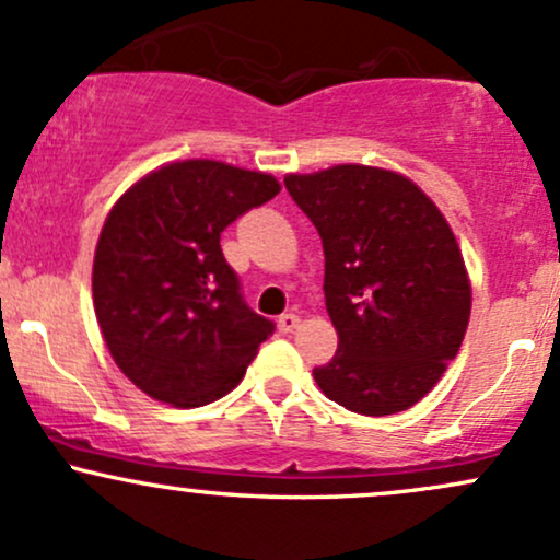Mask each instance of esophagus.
I'll return each mask as SVG.
<instances>
[{
    "label": "esophagus",
    "instance_id": "1",
    "mask_svg": "<svg viewBox=\"0 0 560 560\" xmlns=\"http://www.w3.org/2000/svg\"><path fill=\"white\" fill-rule=\"evenodd\" d=\"M300 326V316L298 313H284V316L279 318V331L281 334H289V331H294Z\"/></svg>",
    "mask_w": 560,
    "mask_h": 560
}]
</instances>
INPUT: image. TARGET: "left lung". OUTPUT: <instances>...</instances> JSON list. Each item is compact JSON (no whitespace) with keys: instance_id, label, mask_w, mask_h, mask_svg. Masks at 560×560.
Listing matches in <instances>:
<instances>
[{"instance_id":"8db88e82","label":"left lung","mask_w":560,"mask_h":560,"mask_svg":"<svg viewBox=\"0 0 560 560\" xmlns=\"http://www.w3.org/2000/svg\"><path fill=\"white\" fill-rule=\"evenodd\" d=\"M324 242L326 311L337 355L320 392L361 416L408 410L458 355L471 284L440 208L410 178L371 165L284 178Z\"/></svg>"}]
</instances>
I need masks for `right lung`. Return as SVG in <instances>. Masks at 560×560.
Returning a JSON list of instances; mask_svg holds the SVG:
<instances>
[{
	"label": "right lung",
	"mask_w": 560,
	"mask_h": 560,
	"mask_svg": "<svg viewBox=\"0 0 560 560\" xmlns=\"http://www.w3.org/2000/svg\"><path fill=\"white\" fill-rule=\"evenodd\" d=\"M268 173L184 160L115 202L94 253V311L118 369L176 408L229 395L273 324L242 298L221 231L279 195Z\"/></svg>",
	"instance_id": "right-lung-1"
}]
</instances>
